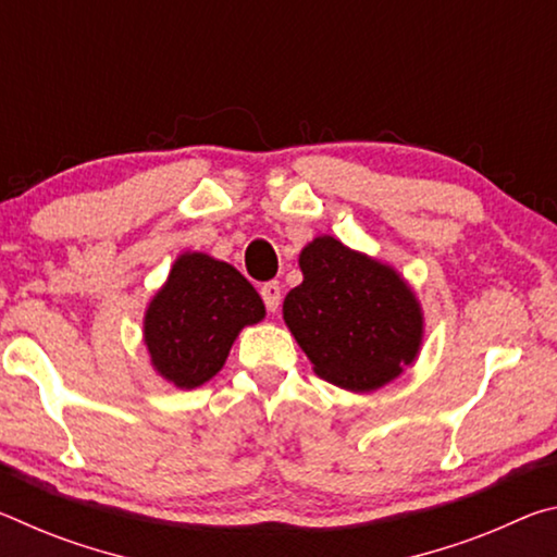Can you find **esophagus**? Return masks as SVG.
<instances>
[{
	"instance_id": "obj_1",
	"label": "esophagus",
	"mask_w": 557,
	"mask_h": 557,
	"mask_svg": "<svg viewBox=\"0 0 557 557\" xmlns=\"http://www.w3.org/2000/svg\"><path fill=\"white\" fill-rule=\"evenodd\" d=\"M260 295H262V301H265V307H268V312H277L280 309V299H282V295H280V282H265V285L260 287Z\"/></svg>"
}]
</instances>
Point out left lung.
I'll return each instance as SVG.
<instances>
[{
    "label": "left lung",
    "mask_w": 557,
    "mask_h": 557,
    "mask_svg": "<svg viewBox=\"0 0 557 557\" xmlns=\"http://www.w3.org/2000/svg\"><path fill=\"white\" fill-rule=\"evenodd\" d=\"M301 285L282 317L319 379L354 393L391 383L418 358L425 319L391 265L319 235L299 252Z\"/></svg>",
    "instance_id": "8db88e82"
}]
</instances>
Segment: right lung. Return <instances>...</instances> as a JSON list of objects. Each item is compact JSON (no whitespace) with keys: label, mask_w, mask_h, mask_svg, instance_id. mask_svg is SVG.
<instances>
[{"label":"right lung","mask_w":557,"mask_h":557,"mask_svg":"<svg viewBox=\"0 0 557 557\" xmlns=\"http://www.w3.org/2000/svg\"><path fill=\"white\" fill-rule=\"evenodd\" d=\"M265 319L256 287L228 262L184 252L145 312L154 371L176 388H199L223 369L243 326Z\"/></svg>","instance_id":"add662e5"}]
</instances>
